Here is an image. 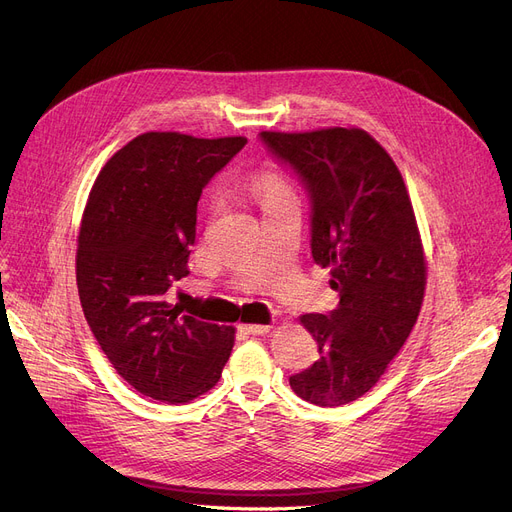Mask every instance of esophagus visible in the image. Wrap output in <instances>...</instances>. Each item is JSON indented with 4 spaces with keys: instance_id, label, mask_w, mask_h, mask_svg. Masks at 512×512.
<instances>
[{
    "instance_id": "34e87169",
    "label": "esophagus",
    "mask_w": 512,
    "mask_h": 512,
    "mask_svg": "<svg viewBox=\"0 0 512 512\" xmlns=\"http://www.w3.org/2000/svg\"><path fill=\"white\" fill-rule=\"evenodd\" d=\"M242 330H245L247 334H251V336H261V334H267L272 330V326H267V324H245V326H240Z\"/></svg>"
}]
</instances>
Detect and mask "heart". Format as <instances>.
<instances>
[{
	"label": "heart",
	"mask_w": 512,
	"mask_h": 512,
	"mask_svg": "<svg viewBox=\"0 0 512 512\" xmlns=\"http://www.w3.org/2000/svg\"><path fill=\"white\" fill-rule=\"evenodd\" d=\"M247 188H249V193L255 197V201L261 205L263 211L278 205V203L297 199L292 184L280 172L267 170V168L257 170L249 178ZM218 207H220V201H218V197H213L211 199V209H218Z\"/></svg>",
	"instance_id": "obj_1"
}]
</instances>
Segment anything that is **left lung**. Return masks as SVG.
Instances as JSON below:
<instances>
[{"label":"left lung","instance_id":"left-lung-1","mask_svg":"<svg viewBox=\"0 0 512 512\" xmlns=\"http://www.w3.org/2000/svg\"><path fill=\"white\" fill-rule=\"evenodd\" d=\"M261 139L307 184L311 253L340 292L332 313L299 317L319 359L290 388L317 407L348 405L380 382L423 305L427 261L407 184L363 128L263 130Z\"/></svg>","mask_w":512,"mask_h":512}]
</instances>
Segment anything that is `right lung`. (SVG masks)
I'll list each match as a JSON object with an SVG mask.
<instances>
[{
  "label": "right lung",
  "instance_id": "right-lung-1",
  "mask_svg": "<svg viewBox=\"0 0 512 512\" xmlns=\"http://www.w3.org/2000/svg\"><path fill=\"white\" fill-rule=\"evenodd\" d=\"M245 137L145 132L101 168L83 213L76 284L87 324L122 378L145 396L184 405L222 378L232 326L182 315L166 294L188 274L197 201Z\"/></svg>",
  "mask_w": 512,
  "mask_h": 512
}]
</instances>
